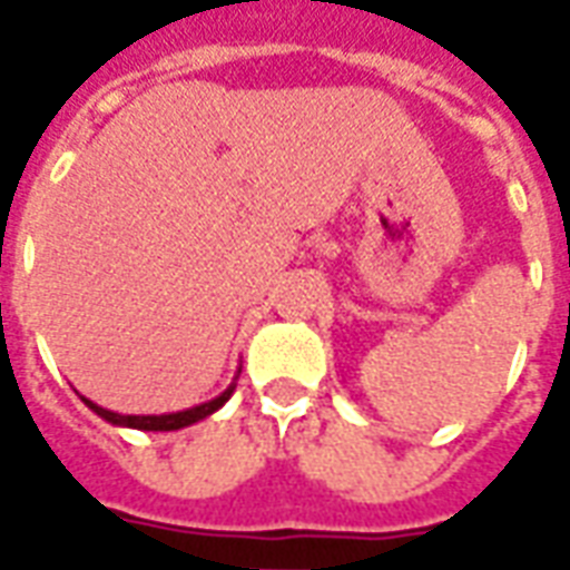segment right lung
<instances>
[{
  "label": "right lung",
  "instance_id": "1",
  "mask_svg": "<svg viewBox=\"0 0 570 570\" xmlns=\"http://www.w3.org/2000/svg\"><path fill=\"white\" fill-rule=\"evenodd\" d=\"M235 394V384L225 391V394H219L216 400H210V403H200V406H191V409H183V412H170V415H118V412H109V409L97 406V403H91V400H85V406L94 409L100 419H106L109 424H118V428H134V430H179V428H188V424H195V421L207 419V415H213L216 409L223 406L228 396Z\"/></svg>",
  "mask_w": 570,
  "mask_h": 570
}]
</instances>
